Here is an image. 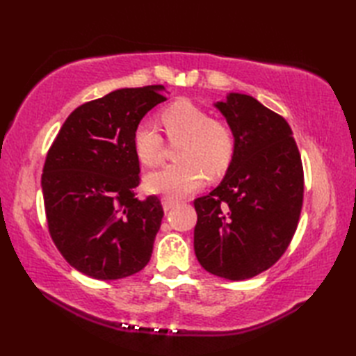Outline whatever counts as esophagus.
Returning <instances> with one entry per match:
<instances>
[{
  "instance_id": "obj_1",
  "label": "esophagus",
  "mask_w": 356,
  "mask_h": 356,
  "mask_svg": "<svg viewBox=\"0 0 356 356\" xmlns=\"http://www.w3.org/2000/svg\"><path fill=\"white\" fill-rule=\"evenodd\" d=\"M162 205H163V209H165V211H170L174 205H176V200L168 199V197H163V199H162Z\"/></svg>"
}]
</instances>
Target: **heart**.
Instances as JSON below:
<instances>
[{"mask_svg": "<svg viewBox=\"0 0 356 356\" xmlns=\"http://www.w3.org/2000/svg\"><path fill=\"white\" fill-rule=\"evenodd\" d=\"M161 120L171 143H179L176 165L151 172L145 185L151 193L177 200L184 199L205 184V171L211 176L228 168L236 140L231 127L220 119H211L209 113L188 99H177L161 111ZM133 148L139 161L147 166L161 163L163 139L149 122L134 128Z\"/></svg>", "mask_w": 356, "mask_h": 356, "instance_id": "b5f03b06", "label": "heart"}]
</instances>
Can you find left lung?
Segmentation results:
<instances>
[{
	"mask_svg": "<svg viewBox=\"0 0 356 356\" xmlns=\"http://www.w3.org/2000/svg\"><path fill=\"white\" fill-rule=\"evenodd\" d=\"M216 107L236 140L223 180L194 200V251L211 274L246 280L278 261L303 207L301 156L286 119L252 96L229 93Z\"/></svg>",
	"mask_w": 356,
	"mask_h": 356,
	"instance_id": "8db88e82",
	"label": "left lung"
}]
</instances>
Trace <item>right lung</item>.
Wrapping results in <instances>:
<instances>
[{"label": "right lung", "instance_id": "1", "mask_svg": "<svg viewBox=\"0 0 356 356\" xmlns=\"http://www.w3.org/2000/svg\"><path fill=\"white\" fill-rule=\"evenodd\" d=\"M163 86L120 88L82 104L65 119L45 157L41 186L53 243L72 266L96 280L147 266L163 209L136 197L139 157L133 133L166 101Z\"/></svg>", "mask_w": 356, "mask_h": 356}]
</instances>
